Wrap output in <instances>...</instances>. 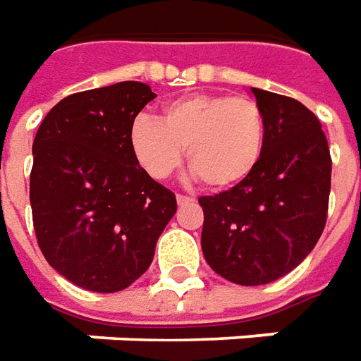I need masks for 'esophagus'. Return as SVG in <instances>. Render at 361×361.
Listing matches in <instances>:
<instances>
[{
	"label": "esophagus",
	"mask_w": 361,
	"mask_h": 361,
	"mask_svg": "<svg viewBox=\"0 0 361 361\" xmlns=\"http://www.w3.org/2000/svg\"><path fill=\"white\" fill-rule=\"evenodd\" d=\"M176 202H178V204H190V202H195V198H190V196L185 195H176Z\"/></svg>",
	"instance_id": "1"
}]
</instances>
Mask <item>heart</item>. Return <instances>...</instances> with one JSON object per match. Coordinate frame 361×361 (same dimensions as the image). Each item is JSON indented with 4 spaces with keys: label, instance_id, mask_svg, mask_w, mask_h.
<instances>
[{
    "label": "heart",
    "instance_id": "obj_1",
    "mask_svg": "<svg viewBox=\"0 0 361 361\" xmlns=\"http://www.w3.org/2000/svg\"><path fill=\"white\" fill-rule=\"evenodd\" d=\"M129 147L153 178H166L186 163L214 190L250 178L265 147V116L247 96L190 94L166 104L161 123L139 116L129 129Z\"/></svg>",
    "mask_w": 361,
    "mask_h": 361
}]
</instances>
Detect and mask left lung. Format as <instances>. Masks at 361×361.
Returning <instances> with one entry per match:
<instances>
[{
    "mask_svg": "<svg viewBox=\"0 0 361 361\" xmlns=\"http://www.w3.org/2000/svg\"><path fill=\"white\" fill-rule=\"evenodd\" d=\"M265 147L250 178L200 196L202 253L224 279L253 287L293 271L326 226L332 159L318 118L299 100L252 88Z\"/></svg>",
    "mask_w": 361,
    "mask_h": 361,
    "instance_id": "left-lung-1",
    "label": "left lung"
}]
</instances>
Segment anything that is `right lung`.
<instances>
[{
    "label": "right lung",
    "instance_id": "obj_1",
    "mask_svg": "<svg viewBox=\"0 0 361 361\" xmlns=\"http://www.w3.org/2000/svg\"><path fill=\"white\" fill-rule=\"evenodd\" d=\"M157 98L143 82L66 96L33 141L31 210L37 243L62 277L94 293L129 287L149 269L176 212L129 147L137 114Z\"/></svg>",
    "mask_w": 361,
    "mask_h": 361
}]
</instances>
